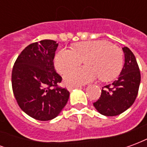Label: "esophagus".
I'll return each mask as SVG.
<instances>
[{"mask_svg": "<svg viewBox=\"0 0 147 147\" xmlns=\"http://www.w3.org/2000/svg\"><path fill=\"white\" fill-rule=\"evenodd\" d=\"M81 88V86H71V85H67V89L69 90V91H71V90H72L73 89H75V88Z\"/></svg>", "mask_w": 147, "mask_h": 147, "instance_id": "1", "label": "esophagus"}]
</instances>
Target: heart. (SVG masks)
<instances>
[{
	"mask_svg": "<svg viewBox=\"0 0 147 147\" xmlns=\"http://www.w3.org/2000/svg\"><path fill=\"white\" fill-rule=\"evenodd\" d=\"M83 61L86 66L76 67L64 75L65 82L71 85L85 84L99 77L102 81L112 80L120 73L123 65V53L117 45L105 40L77 43L72 50L61 49L56 53L54 65L63 73L78 66Z\"/></svg>",
	"mask_w": 147,
	"mask_h": 147,
	"instance_id": "b5f03b06",
	"label": "heart"
}]
</instances>
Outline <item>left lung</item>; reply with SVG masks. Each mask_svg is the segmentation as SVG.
Instances as JSON below:
<instances>
[{"label": "left lung", "mask_w": 147, "mask_h": 147, "mask_svg": "<svg viewBox=\"0 0 147 147\" xmlns=\"http://www.w3.org/2000/svg\"><path fill=\"white\" fill-rule=\"evenodd\" d=\"M123 51L124 64L118 79L104 86L101 97L94 102L99 113L107 117L117 116L130 108L139 92L141 76L136 57L127 47Z\"/></svg>", "instance_id": "left-lung-1"}]
</instances>
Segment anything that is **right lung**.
<instances>
[{"instance_id":"add662e5","label":"right lung","mask_w":147,"mask_h":147,"mask_svg":"<svg viewBox=\"0 0 147 147\" xmlns=\"http://www.w3.org/2000/svg\"><path fill=\"white\" fill-rule=\"evenodd\" d=\"M58 43L42 40L27 45L15 62L11 86L18 105L35 120L57 117L67 104L69 91L59 87L62 78L54 69Z\"/></svg>"}]
</instances>
